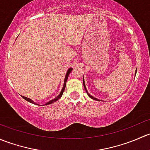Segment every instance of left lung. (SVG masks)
<instances>
[{
  "instance_id": "obj_1",
  "label": "left lung",
  "mask_w": 150,
  "mask_h": 150,
  "mask_svg": "<svg viewBox=\"0 0 150 150\" xmlns=\"http://www.w3.org/2000/svg\"><path fill=\"white\" fill-rule=\"evenodd\" d=\"M137 69H136V72H135V75L136 74H137ZM83 86H84V88H85V90L86 91V93H87V94H88V96H89V97L90 98H91L92 99H93V100H96V101H100L99 100V99H96V98H95V97H93V96H91V94H89V93L88 92V91H87V89H86V84H85V81H84V78H83Z\"/></svg>"
}]
</instances>
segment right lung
Masks as SVG:
<instances>
[{
  "label": "right lung",
  "instance_id": "right-lung-1",
  "mask_svg": "<svg viewBox=\"0 0 150 150\" xmlns=\"http://www.w3.org/2000/svg\"><path fill=\"white\" fill-rule=\"evenodd\" d=\"M72 67L69 68V69H67V72L66 75H65V78H64V85H63V88H62V89L61 92H60V93H59V94L58 96H57L56 98H54V99H51V101H49V102H47V103H46L45 104H43V106H44V105H48V104H51V103H54V102H57V100H59V99L60 98H61V96H62V94H63V92H64V89H65L66 83H67V79H68V76H69V73H70L71 71H72ZM22 96V98H23V99H25V100L28 101V102H30V103L34 104H37V105H39V104H36L35 102H34V101L32 100L31 99H29V98L25 97V96Z\"/></svg>",
  "mask_w": 150,
  "mask_h": 150
}]
</instances>
